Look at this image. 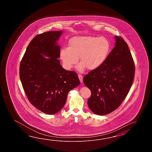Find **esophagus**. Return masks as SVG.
I'll return each mask as SVG.
<instances>
[{
    "mask_svg": "<svg viewBox=\"0 0 152 152\" xmlns=\"http://www.w3.org/2000/svg\"><path fill=\"white\" fill-rule=\"evenodd\" d=\"M78 77H79V80L80 81L81 83H82L83 82V76H82V75H78Z\"/></svg>",
    "mask_w": 152,
    "mask_h": 152,
    "instance_id": "obj_1",
    "label": "esophagus"
}]
</instances>
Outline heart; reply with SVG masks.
<instances>
[{
  "mask_svg": "<svg viewBox=\"0 0 152 152\" xmlns=\"http://www.w3.org/2000/svg\"><path fill=\"white\" fill-rule=\"evenodd\" d=\"M110 50V42L103 36H75L69 39L68 48L60 50V57L67 69L73 68L79 58V71H84L86 68L94 70L103 64Z\"/></svg>",
  "mask_w": 152,
  "mask_h": 152,
  "instance_id": "obj_1",
  "label": "heart"
}]
</instances>
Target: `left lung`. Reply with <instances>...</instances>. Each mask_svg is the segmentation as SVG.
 <instances>
[{"label": "left lung", "instance_id": "1", "mask_svg": "<svg viewBox=\"0 0 152 152\" xmlns=\"http://www.w3.org/2000/svg\"><path fill=\"white\" fill-rule=\"evenodd\" d=\"M115 46L103 64L83 79L91 91L88 107L98 115L109 114L120 107L134 77L135 65L128 45L122 37L115 36Z\"/></svg>", "mask_w": 152, "mask_h": 152}]
</instances>
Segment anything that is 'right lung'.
<instances>
[{"mask_svg":"<svg viewBox=\"0 0 152 152\" xmlns=\"http://www.w3.org/2000/svg\"><path fill=\"white\" fill-rule=\"evenodd\" d=\"M62 33L51 31L36 36L20 64V79L28 100L49 115L60 111L68 92L80 84L77 73L64 69L58 59L60 47L57 41Z\"/></svg>","mask_w":152,"mask_h":152,"instance_id":"obj_1","label":"right lung"}]
</instances>
